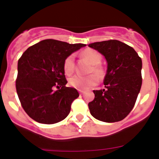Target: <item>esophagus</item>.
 <instances>
[{
    "instance_id": "esophagus-1",
    "label": "esophagus",
    "mask_w": 159,
    "mask_h": 159,
    "mask_svg": "<svg viewBox=\"0 0 159 159\" xmlns=\"http://www.w3.org/2000/svg\"><path fill=\"white\" fill-rule=\"evenodd\" d=\"M78 91H79L80 94H81V95L83 94V91H82V90H78Z\"/></svg>"
}]
</instances>
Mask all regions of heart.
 <instances>
[{
	"instance_id": "heart-1",
	"label": "heart",
	"mask_w": 159,
	"mask_h": 159,
	"mask_svg": "<svg viewBox=\"0 0 159 159\" xmlns=\"http://www.w3.org/2000/svg\"><path fill=\"white\" fill-rule=\"evenodd\" d=\"M82 56L91 62L92 64V68L91 69V72H94L98 77H101L103 74V70L99 66L102 62V54L97 52V50L87 48L85 49L82 53ZM63 70L65 74L71 75L74 71V57L73 55H70L66 57L63 63ZM95 75H90L87 77H82L80 75H75L69 79V83L72 87H75L78 90L87 89L88 87H92L97 84L98 79Z\"/></svg>"
}]
</instances>
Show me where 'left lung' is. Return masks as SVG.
<instances>
[{
	"label": "left lung",
	"instance_id": "8db88e82",
	"mask_svg": "<svg viewBox=\"0 0 159 159\" xmlns=\"http://www.w3.org/2000/svg\"><path fill=\"white\" fill-rule=\"evenodd\" d=\"M105 57L107 70L105 89L93 91L90 113L98 120L113 123L122 120L132 111L142 85V60L130 46L119 40L88 44Z\"/></svg>",
	"mask_w": 159,
	"mask_h": 159
}]
</instances>
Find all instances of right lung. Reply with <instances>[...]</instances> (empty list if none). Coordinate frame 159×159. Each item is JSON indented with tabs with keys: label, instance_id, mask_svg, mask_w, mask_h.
I'll use <instances>...</instances> for the list:
<instances>
[{
	"label": "right lung",
	"instance_id": "obj_1",
	"mask_svg": "<svg viewBox=\"0 0 159 159\" xmlns=\"http://www.w3.org/2000/svg\"><path fill=\"white\" fill-rule=\"evenodd\" d=\"M86 44L44 39L34 44L18 61L16 92L27 115L39 123L51 125L64 120L79 93L67 87L63 63ZM61 89L56 92L53 87Z\"/></svg>",
	"mask_w": 159,
	"mask_h": 159
}]
</instances>
